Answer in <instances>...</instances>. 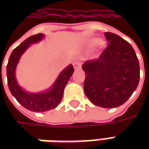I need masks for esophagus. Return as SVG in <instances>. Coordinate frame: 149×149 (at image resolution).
Returning a JSON list of instances; mask_svg holds the SVG:
<instances>
[{
  "label": "esophagus",
  "mask_w": 149,
  "mask_h": 149,
  "mask_svg": "<svg viewBox=\"0 0 149 149\" xmlns=\"http://www.w3.org/2000/svg\"><path fill=\"white\" fill-rule=\"evenodd\" d=\"M73 67L76 70H77V69H80L81 67V61L79 60V59H76L73 62Z\"/></svg>",
  "instance_id": "34e87169"
}]
</instances>
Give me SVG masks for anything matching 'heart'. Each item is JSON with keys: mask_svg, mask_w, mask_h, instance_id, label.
Returning <instances> with one entry per match:
<instances>
[{"mask_svg": "<svg viewBox=\"0 0 149 149\" xmlns=\"http://www.w3.org/2000/svg\"><path fill=\"white\" fill-rule=\"evenodd\" d=\"M97 45L98 50H102L105 48V42L103 40H100L97 37L91 38L88 40L87 47L88 48H93L94 46Z\"/></svg>", "mask_w": 149, "mask_h": 149, "instance_id": "1", "label": "heart"}]
</instances>
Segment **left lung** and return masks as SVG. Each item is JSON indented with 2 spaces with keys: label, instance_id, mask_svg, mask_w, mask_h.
I'll list each match as a JSON object with an SVG mask.
<instances>
[{
  "label": "left lung",
  "instance_id": "1",
  "mask_svg": "<svg viewBox=\"0 0 149 149\" xmlns=\"http://www.w3.org/2000/svg\"><path fill=\"white\" fill-rule=\"evenodd\" d=\"M104 36L109 44L103 53L82 65L84 90L95 105L112 109L125 104L136 89L140 65L128 41L112 33H104Z\"/></svg>",
  "mask_w": 149,
  "mask_h": 149
}]
</instances>
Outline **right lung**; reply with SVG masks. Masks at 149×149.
I'll return each mask as SVG.
<instances>
[{"label":"right lung","mask_w":149,"mask_h":149,"mask_svg":"<svg viewBox=\"0 0 149 149\" xmlns=\"http://www.w3.org/2000/svg\"><path fill=\"white\" fill-rule=\"evenodd\" d=\"M44 38L45 34L38 33L24 40L12 52L6 68L8 88L12 95L24 108L37 112H46L57 107L62 100L65 86L74 72L72 65H68L60 72L51 87L43 92L31 93L21 87L16 77L19 61L31 45L40 42Z\"/></svg>","instance_id":"obj_1"}]
</instances>
